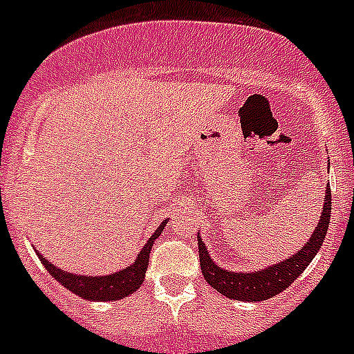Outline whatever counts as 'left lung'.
<instances>
[{"label":"left lung","instance_id":"left-lung-1","mask_svg":"<svg viewBox=\"0 0 354 354\" xmlns=\"http://www.w3.org/2000/svg\"><path fill=\"white\" fill-rule=\"evenodd\" d=\"M330 214L331 189L328 186L323 214H321V220H319L308 243H305V246L292 257L278 262L274 266H270V268H266L262 271H255V273H232V271L220 270L212 262V259L209 257L204 243L198 237L200 268H202L205 282L214 287L223 296L230 299H237V301H264V299L273 298V296L282 292L283 289H287L305 271V268L310 264L312 259L315 257V253L319 252L324 237H326Z\"/></svg>","mask_w":354,"mask_h":354}]
</instances>
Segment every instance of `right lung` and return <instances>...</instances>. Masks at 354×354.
Masks as SVG:
<instances>
[{"label":"right lung","mask_w":354,"mask_h":354,"mask_svg":"<svg viewBox=\"0 0 354 354\" xmlns=\"http://www.w3.org/2000/svg\"><path fill=\"white\" fill-rule=\"evenodd\" d=\"M165 225H167V220L162 221L158 230L150 236V239L147 241V245L138 253V259L134 261V264H131L126 270L118 271V273L108 274V277H80V274L58 270L56 266L46 261L42 255H39V259L44 264V268L62 286L67 287L68 290H72V292L81 296V298L90 299V301H117V299L126 298V296L133 294L143 283V280H145V271L149 268L150 248H152L154 241L159 237V234L162 232Z\"/></svg>","instance_id":"right-lung-1"}]
</instances>
